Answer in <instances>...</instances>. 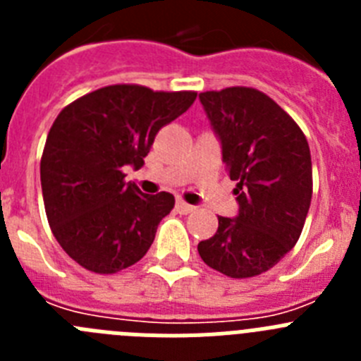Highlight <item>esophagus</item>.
<instances>
[{
  "mask_svg": "<svg viewBox=\"0 0 361 361\" xmlns=\"http://www.w3.org/2000/svg\"><path fill=\"white\" fill-rule=\"evenodd\" d=\"M175 208H177V212L180 213V215H188V213L193 212V206H191V204H186L184 200H177Z\"/></svg>",
  "mask_w": 361,
  "mask_h": 361,
  "instance_id": "obj_1",
  "label": "esophagus"
}]
</instances>
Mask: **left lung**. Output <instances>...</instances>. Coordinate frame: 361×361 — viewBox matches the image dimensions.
<instances>
[{
    "instance_id": "1",
    "label": "left lung",
    "mask_w": 361,
    "mask_h": 361,
    "mask_svg": "<svg viewBox=\"0 0 361 361\" xmlns=\"http://www.w3.org/2000/svg\"><path fill=\"white\" fill-rule=\"evenodd\" d=\"M220 142L238 213L199 242V255L231 279H250L280 262L300 238L311 206L309 145L298 124L262 92L231 86L199 95Z\"/></svg>"
}]
</instances>
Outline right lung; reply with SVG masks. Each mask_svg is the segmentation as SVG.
<instances>
[{
    "mask_svg": "<svg viewBox=\"0 0 361 361\" xmlns=\"http://www.w3.org/2000/svg\"><path fill=\"white\" fill-rule=\"evenodd\" d=\"M195 97V92L104 86L54 121L41 157V190L54 237L79 266L110 275L149 250L175 197L146 195L124 183L123 170L141 168L159 130Z\"/></svg>",
    "mask_w": 361,
    "mask_h": 361,
    "instance_id": "right-lung-1",
    "label": "right lung"
}]
</instances>
